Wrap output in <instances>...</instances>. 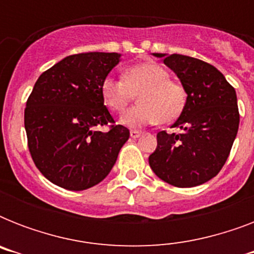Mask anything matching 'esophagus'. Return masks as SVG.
Wrapping results in <instances>:
<instances>
[{"mask_svg": "<svg viewBox=\"0 0 254 254\" xmlns=\"http://www.w3.org/2000/svg\"><path fill=\"white\" fill-rule=\"evenodd\" d=\"M141 134H142V133H141V131H138V130H130V137L133 139L141 137Z\"/></svg>", "mask_w": 254, "mask_h": 254, "instance_id": "obj_1", "label": "esophagus"}]
</instances>
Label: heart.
I'll return each mask as SVG.
<instances>
[{"mask_svg": "<svg viewBox=\"0 0 254 254\" xmlns=\"http://www.w3.org/2000/svg\"><path fill=\"white\" fill-rule=\"evenodd\" d=\"M137 93L138 104L120 117L121 124L129 127L171 123L185 108V88L171 80L169 71L155 62L125 69L123 80L107 76L101 83V97L111 111H124Z\"/></svg>", "mask_w": 254, "mask_h": 254, "instance_id": "1", "label": "heart"}]
</instances>
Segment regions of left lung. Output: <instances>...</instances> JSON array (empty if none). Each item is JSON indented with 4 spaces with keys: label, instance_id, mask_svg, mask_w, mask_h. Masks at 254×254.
<instances>
[{
    "label": "left lung",
    "instance_id": "1",
    "mask_svg": "<svg viewBox=\"0 0 254 254\" xmlns=\"http://www.w3.org/2000/svg\"><path fill=\"white\" fill-rule=\"evenodd\" d=\"M181 80L186 104L173 124L181 133L157 134L149 165L159 179L175 187H193L212 179L224 166L239 130L236 91L212 64L179 54H153Z\"/></svg>",
    "mask_w": 254,
    "mask_h": 254
}]
</instances>
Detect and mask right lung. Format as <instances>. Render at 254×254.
<instances>
[{
	"label": "right lung",
	"mask_w": 254,
	"mask_h": 254,
	"mask_svg": "<svg viewBox=\"0 0 254 254\" xmlns=\"http://www.w3.org/2000/svg\"><path fill=\"white\" fill-rule=\"evenodd\" d=\"M121 61L117 53L69 55L38 77L25 109L35 166L50 182L81 191L103 181L129 138L104 105L101 83Z\"/></svg>",
	"instance_id": "obj_1"
}]
</instances>
